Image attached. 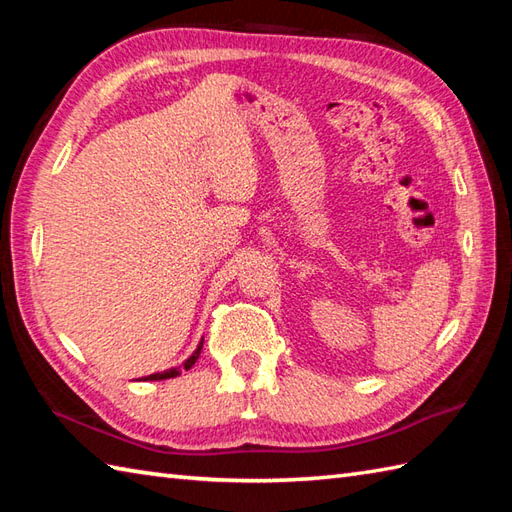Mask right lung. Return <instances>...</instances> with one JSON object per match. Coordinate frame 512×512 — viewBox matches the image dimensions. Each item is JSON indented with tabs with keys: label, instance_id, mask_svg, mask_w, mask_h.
I'll use <instances>...</instances> for the list:
<instances>
[{
	"label": "right lung",
	"instance_id": "right-lung-1",
	"mask_svg": "<svg viewBox=\"0 0 512 512\" xmlns=\"http://www.w3.org/2000/svg\"><path fill=\"white\" fill-rule=\"evenodd\" d=\"M202 343H204V339L200 341V345H198V350H195L187 361H184V369H191L193 365H195V361H198V356H200V352H202ZM182 372H180V367H171V369H165V372H158V374H149V376H145L143 380H167V378H176V376H180Z\"/></svg>",
	"mask_w": 512,
	"mask_h": 512
}]
</instances>
